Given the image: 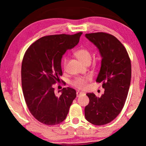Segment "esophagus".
Wrapping results in <instances>:
<instances>
[{"label":"esophagus","instance_id":"1","mask_svg":"<svg viewBox=\"0 0 146 146\" xmlns=\"http://www.w3.org/2000/svg\"><path fill=\"white\" fill-rule=\"evenodd\" d=\"M84 93L83 92H81V91H78L77 92H76V97H80V96L84 95Z\"/></svg>","mask_w":146,"mask_h":146}]
</instances>
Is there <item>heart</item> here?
<instances>
[{"instance_id": "1", "label": "heart", "mask_w": 146, "mask_h": 146, "mask_svg": "<svg viewBox=\"0 0 146 146\" xmlns=\"http://www.w3.org/2000/svg\"><path fill=\"white\" fill-rule=\"evenodd\" d=\"M75 55L79 60L86 65L88 64H90L91 59H92V55H91L90 51L86 48H82L78 49L77 51H76ZM68 61V58L67 57L64 59L63 67L64 70H66ZM88 78H77L73 81L72 86L78 90H84L88 86Z\"/></svg>"}]
</instances>
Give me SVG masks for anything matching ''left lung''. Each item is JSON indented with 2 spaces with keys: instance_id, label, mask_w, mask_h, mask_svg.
Segmentation results:
<instances>
[{
  "instance_id": "obj_1",
  "label": "left lung",
  "mask_w": 146,
  "mask_h": 146,
  "mask_svg": "<svg viewBox=\"0 0 146 146\" xmlns=\"http://www.w3.org/2000/svg\"><path fill=\"white\" fill-rule=\"evenodd\" d=\"M99 49L102 56L100 72L96 82L102 83L104 93L97 97L88 93L90 102L85 107V117L94 125L111 122L124 106L131 78V64L123 44L112 35L104 32L86 34Z\"/></svg>"
}]
</instances>
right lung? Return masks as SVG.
I'll return each instance as SVG.
<instances>
[{"label":"right lung","instance_id":"1","mask_svg":"<svg viewBox=\"0 0 146 146\" xmlns=\"http://www.w3.org/2000/svg\"><path fill=\"white\" fill-rule=\"evenodd\" d=\"M82 34L43 36L24 54L21 68L24 97L29 112L43 124L56 125L65 120L76 98V91L71 88H62L57 97L53 84L60 80L64 84L60 78L62 75L61 58L68 49L78 43Z\"/></svg>","mask_w":146,"mask_h":146}]
</instances>
